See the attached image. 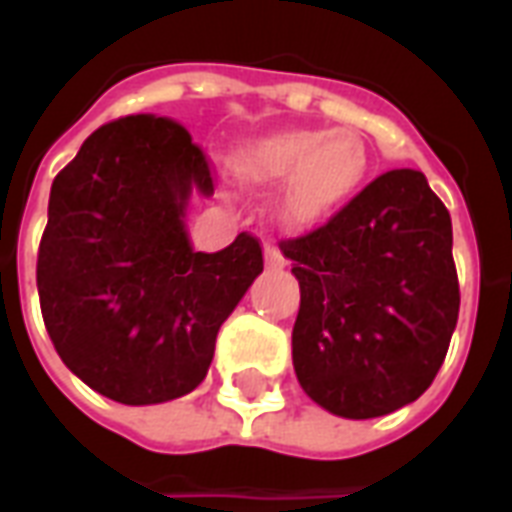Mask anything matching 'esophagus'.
Here are the masks:
<instances>
[{"instance_id":"1","label":"esophagus","mask_w":512,"mask_h":512,"mask_svg":"<svg viewBox=\"0 0 512 512\" xmlns=\"http://www.w3.org/2000/svg\"><path fill=\"white\" fill-rule=\"evenodd\" d=\"M265 268H284V255H281V249L276 244H265Z\"/></svg>"}]
</instances>
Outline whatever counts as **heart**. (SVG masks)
Returning a JSON list of instances; mask_svg holds the SVG:
<instances>
[{"label":"heart","instance_id":"obj_1","mask_svg":"<svg viewBox=\"0 0 512 512\" xmlns=\"http://www.w3.org/2000/svg\"><path fill=\"white\" fill-rule=\"evenodd\" d=\"M241 183L273 188L284 179L281 215L305 228L345 207L369 172V151L356 130L295 127L249 143L233 159Z\"/></svg>","mask_w":512,"mask_h":512}]
</instances>
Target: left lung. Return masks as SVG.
Instances as JSON below:
<instances>
[{
  "instance_id": "1",
  "label": "left lung",
  "mask_w": 512,
  "mask_h": 512,
  "mask_svg": "<svg viewBox=\"0 0 512 512\" xmlns=\"http://www.w3.org/2000/svg\"><path fill=\"white\" fill-rule=\"evenodd\" d=\"M300 281L292 364L348 420L412 404L436 380L460 313L452 217L417 170L374 177L316 231L281 241Z\"/></svg>"
}]
</instances>
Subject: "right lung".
<instances>
[{
    "label": "right lung",
    "instance_id": "right-lung-1",
    "mask_svg": "<svg viewBox=\"0 0 512 512\" xmlns=\"http://www.w3.org/2000/svg\"><path fill=\"white\" fill-rule=\"evenodd\" d=\"M193 188L215 191L207 154L183 124L154 114L98 127L52 180L36 257L44 327L63 364L119 404L191 393L263 271L247 231L220 252H193Z\"/></svg>",
    "mask_w": 512,
    "mask_h": 512
}]
</instances>
